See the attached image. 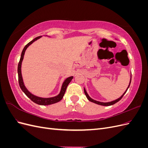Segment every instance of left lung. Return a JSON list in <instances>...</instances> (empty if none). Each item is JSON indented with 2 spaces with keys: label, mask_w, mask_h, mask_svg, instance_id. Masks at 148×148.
<instances>
[{
  "label": "left lung",
  "mask_w": 148,
  "mask_h": 148,
  "mask_svg": "<svg viewBox=\"0 0 148 148\" xmlns=\"http://www.w3.org/2000/svg\"><path fill=\"white\" fill-rule=\"evenodd\" d=\"M131 80H132V78H131V79H130V84H129V85H128V87L127 88L126 91H125V92L123 94V95H122V96H121L120 97H119V99H116V100H115V101H112V102H99V101H95V100H94V99H91V98L89 96V95H88V93H87V92L86 91V90H85V89H84V92L85 95H86V97L88 98V99L89 101L92 102H94V103H95V104H99V105H101V106H111V105H113V104H115V103H117V102H119L121 99H122V97L124 96L125 94L126 93V92L127 91L128 89V88H129V86H130V83H131Z\"/></svg>",
  "instance_id": "1"
}]
</instances>
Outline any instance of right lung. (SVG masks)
I'll return each instance as SVG.
<instances>
[{"instance_id":"obj_1","label":"right lung","mask_w":148,"mask_h":148,"mask_svg":"<svg viewBox=\"0 0 148 148\" xmlns=\"http://www.w3.org/2000/svg\"><path fill=\"white\" fill-rule=\"evenodd\" d=\"M42 36H38L37 38H34L32 41H30L29 43H28L25 46V47L23 48V51H22L21 52V57L19 61L18 65V82H19V85L21 89V90L23 91V92H24V93L25 95L27 96L29 99L32 101L33 102H34V103L39 105H41V106H46V105H50V104H55L56 102H59L60 101L62 100V98H63L65 92L66 91V89L68 86L69 84L70 83V82L71 81V79H73V77H70L69 78H67L64 82L63 83V84L62 86V88L60 93L59 94V95H57V96L53 97H49V98H42V97H39L38 96H36L33 95H32L30 92H29L28 91V89L26 88L25 86L24 85L23 83V78H22V76H21V63L22 61H23V57L25 55V52L26 49H27V47L31 45L33 42H34L35 41H36L37 39H39Z\"/></svg>"}]
</instances>
